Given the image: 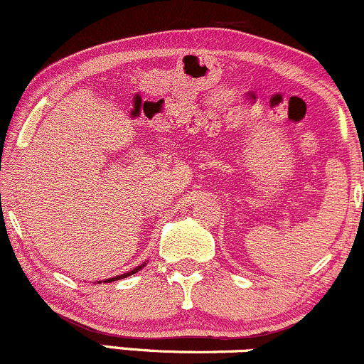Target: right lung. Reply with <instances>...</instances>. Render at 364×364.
I'll return each instance as SVG.
<instances>
[{"instance_id":"right-lung-1","label":"right lung","mask_w":364,"mask_h":364,"mask_svg":"<svg viewBox=\"0 0 364 364\" xmlns=\"http://www.w3.org/2000/svg\"><path fill=\"white\" fill-rule=\"evenodd\" d=\"M146 264V262L145 263H141L140 267H136V268H133V270H129V272H127V273H121V275H118V277H111V278H107V280H105L106 284L107 282H116V280H121V278H127V277H129V275H133V273H136V272H140L143 267H145ZM97 284H101V280L97 282Z\"/></svg>"}]
</instances>
